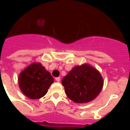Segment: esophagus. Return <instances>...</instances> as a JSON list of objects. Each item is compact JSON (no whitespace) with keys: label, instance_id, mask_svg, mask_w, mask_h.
Returning a JSON list of instances; mask_svg holds the SVG:
<instances>
[{"label":"esophagus","instance_id":"1","mask_svg":"<svg viewBox=\"0 0 130 130\" xmlns=\"http://www.w3.org/2000/svg\"><path fill=\"white\" fill-rule=\"evenodd\" d=\"M56 81L57 82H60V77H56Z\"/></svg>","mask_w":130,"mask_h":130}]
</instances>
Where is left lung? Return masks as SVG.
<instances>
[{
    "mask_svg": "<svg viewBox=\"0 0 130 130\" xmlns=\"http://www.w3.org/2000/svg\"><path fill=\"white\" fill-rule=\"evenodd\" d=\"M62 84L65 94L75 103H87L93 100L103 88L100 72L89 64L74 67L63 77Z\"/></svg>",
    "mask_w": 130,
    "mask_h": 130,
    "instance_id": "left-lung-1",
    "label": "left lung"
}]
</instances>
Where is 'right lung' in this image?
Here are the masks:
<instances>
[{
  "mask_svg": "<svg viewBox=\"0 0 130 130\" xmlns=\"http://www.w3.org/2000/svg\"><path fill=\"white\" fill-rule=\"evenodd\" d=\"M19 86L27 98L36 100L44 96L54 78L40 62H33L19 74Z\"/></svg>",
  "mask_w": 130,
  "mask_h": 130,
  "instance_id": "right-lung-1",
  "label": "right lung"
}]
</instances>
